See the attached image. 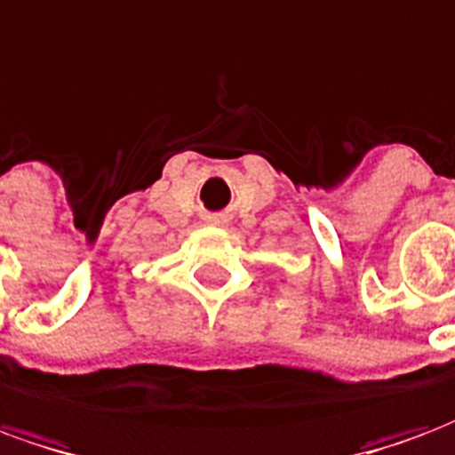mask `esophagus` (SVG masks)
<instances>
[{
	"label": "esophagus",
	"instance_id": "obj_1",
	"mask_svg": "<svg viewBox=\"0 0 455 455\" xmlns=\"http://www.w3.org/2000/svg\"><path fill=\"white\" fill-rule=\"evenodd\" d=\"M214 221H217V219H214Z\"/></svg>",
	"mask_w": 455,
	"mask_h": 455
}]
</instances>
